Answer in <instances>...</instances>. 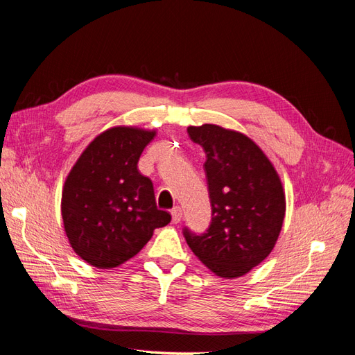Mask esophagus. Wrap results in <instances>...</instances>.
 Here are the masks:
<instances>
[{"label":"esophagus","mask_w":355,"mask_h":355,"mask_svg":"<svg viewBox=\"0 0 355 355\" xmlns=\"http://www.w3.org/2000/svg\"><path fill=\"white\" fill-rule=\"evenodd\" d=\"M182 219V209L179 206L171 209V222L173 223H179Z\"/></svg>","instance_id":"esophagus-1"}]
</instances>
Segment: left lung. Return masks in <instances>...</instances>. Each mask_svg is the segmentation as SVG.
Returning <instances> with one entry per match:
<instances>
[{"instance_id":"1","label":"left lung","mask_w":355,"mask_h":355,"mask_svg":"<svg viewBox=\"0 0 355 355\" xmlns=\"http://www.w3.org/2000/svg\"><path fill=\"white\" fill-rule=\"evenodd\" d=\"M188 135L206 153L211 223L201 235L185 228V240L218 277H241L265 261L280 235L282 179L262 149L240 132L202 124L189 125Z\"/></svg>"}]
</instances>
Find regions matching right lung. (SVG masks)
<instances>
[{
	"label": "right lung",
	"mask_w": 355,
	"mask_h": 355,
	"mask_svg": "<svg viewBox=\"0 0 355 355\" xmlns=\"http://www.w3.org/2000/svg\"><path fill=\"white\" fill-rule=\"evenodd\" d=\"M155 130L116 125L96 136L71 168L62 191V219L83 261L108 270L144 249L171 216L157 209L154 187L137 161Z\"/></svg>",
	"instance_id": "right-lung-1"
}]
</instances>
